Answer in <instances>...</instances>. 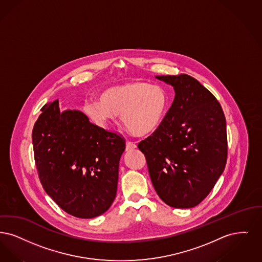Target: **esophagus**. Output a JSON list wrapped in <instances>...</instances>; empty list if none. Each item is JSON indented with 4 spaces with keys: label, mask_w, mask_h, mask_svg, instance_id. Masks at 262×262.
Returning <instances> with one entry per match:
<instances>
[{
    "label": "esophagus",
    "mask_w": 262,
    "mask_h": 262,
    "mask_svg": "<svg viewBox=\"0 0 262 262\" xmlns=\"http://www.w3.org/2000/svg\"><path fill=\"white\" fill-rule=\"evenodd\" d=\"M137 148V145L133 142H127L126 143V151H130V150H133Z\"/></svg>",
    "instance_id": "esophagus-1"
}]
</instances>
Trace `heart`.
Returning <instances> with one entry per match:
<instances>
[{
    "mask_svg": "<svg viewBox=\"0 0 262 262\" xmlns=\"http://www.w3.org/2000/svg\"><path fill=\"white\" fill-rule=\"evenodd\" d=\"M170 98L166 90L142 80H131L104 88L97 101L84 102L83 112L98 125H108L116 115L137 136L156 133L164 123Z\"/></svg>",
    "mask_w": 262,
    "mask_h": 262,
    "instance_id": "b5f03b06",
    "label": "heart"
}]
</instances>
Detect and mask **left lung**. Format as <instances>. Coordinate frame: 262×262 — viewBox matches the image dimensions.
Wrapping results in <instances>:
<instances>
[{
	"instance_id": "8db88e82",
	"label": "left lung",
	"mask_w": 262,
	"mask_h": 262,
	"mask_svg": "<svg viewBox=\"0 0 262 262\" xmlns=\"http://www.w3.org/2000/svg\"><path fill=\"white\" fill-rule=\"evenodd\" d=\"M156 78L171 85L175 98L164 123L138 148L160 199L191 208L205 200L225 168L226 119L215 97L192 76Z\"/></svg>"
}]
</instances>
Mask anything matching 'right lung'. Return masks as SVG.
Returning <instances> with one entry per match:
<instances>
[{
    "instance_id": "add662e5",
    "label": "right lung",
    "mask_w": 262,
    "mask_h": 262,
    "mask_svg": "<svg viewBox=\"0 0 262 262\" xmlns=\"http://www.w3.org/2000/svg\"><path fill=\"white\" fill-rule=\"evenodd\" d=\"M32 131L35 163L42 186L70 215L94 218L114 203L123 138L89 121L77 110L46 103Z\"/></svg>"
}]
</instances>
